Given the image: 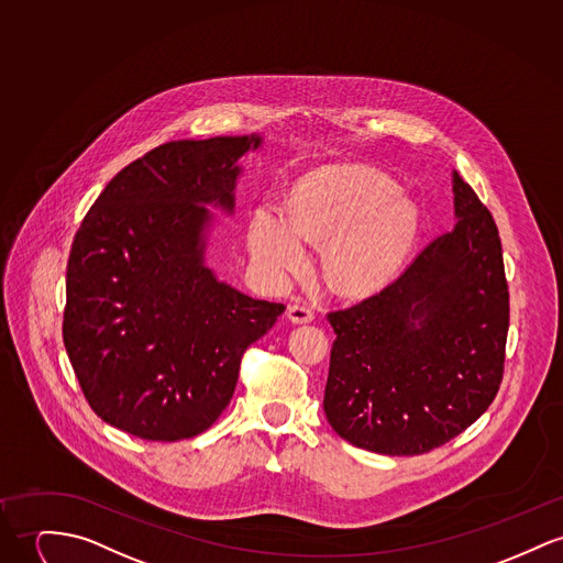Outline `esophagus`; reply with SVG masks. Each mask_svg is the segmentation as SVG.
<instances>
[{
	"label": "esophagus",
	"instance_id": "obj_1",
	"mask_svg": "<svg viewBox=\"0 0 563 563\" xmlns=\"http://www.w3.org/2000/svg\"><path fill=\"white\" fill-rule=\"evenodd\" d=\"M287 317L294 323H308L314 319V310L306 302H294L289 303V308H287Z\"/></svg>",
	"mask_w": 563,
	"mask_h": 563
}]
</instances>
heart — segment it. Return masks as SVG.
Here are the masks:
<instances>
[{
  "label": "heart",
  "mask_w": 563,
  "mask_h": 563,
  "mask_svg": "<svg viewBox=\"0 0 563 563\" xmlns=\"http://www.w3.org/2000/svg\"><path fill=\"white\" fill-rule=\"evenodd\" d=\"M420 229L416 203L386 175L341 169L306 179L289 212L261 206L249 220V251L263 274L287 280L308 261L306 242H328L325 263L349 291L386 283L409 255Z\"/></svg>",
  "instance_id": "b5f03b06"
}]
</instances>
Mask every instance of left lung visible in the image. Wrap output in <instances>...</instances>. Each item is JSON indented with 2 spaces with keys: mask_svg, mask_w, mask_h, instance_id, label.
<instances>
[{
  "mask_svg": "<svg viewBox=\"0 0 563 563\" xmlns=\"http://www.w3.org/2000/svg\"><path fill=\"white\" fill-rule=\"evenodd\" d=\"M454 227L379 294L328 314L336 332L323 409L349 443L431 452L493 402L510 323L497 224L452 172Z\"/></svg>",
  "mask_w": 563,
  "mask_h": 563,
  "instance_id": "obj_1",
  "label": "left lung"
}]
</instances>
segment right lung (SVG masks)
<instances>
[{"label": "right lung", "mask_w": 563, "mask_h": 563, "mask_svg": "<svg viewBox=\"0 0 563 563\" xmlns=\"http://www.w3.org/2000/svg\"><path fill=\"white\" fill-rule=\"evenodd\" d=\"M261 134L172 141L115 175L89 208L66 269L64 345L89 407L150 441L208 431L240 360L283 303L220 280L208 244L235 210L240 161Z\"/></svg>", "instance_id": "1"}]
</instances>
